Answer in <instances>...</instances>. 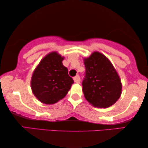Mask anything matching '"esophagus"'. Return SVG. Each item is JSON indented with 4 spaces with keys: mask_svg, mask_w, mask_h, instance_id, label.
<instances>
[{
    "mask_svg": "<svg viewBox=\"0 0 148 148\" xmlns=\"http://www.w3.org/2000/svg\"><path fill=\"white\" fill-rule=\"evenodd\" d=\"M74 82H75V83H79L80 81V76H78V75L76 76L75 77H74Z\"/></svg>",
    "mask_w": 148,
    "mask_h": 148,
    "instance_id": "34e87169",
    "label": "esophagus"
}]
</instances>
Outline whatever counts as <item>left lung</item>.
Returning a JSON list of instances; mask_svg holds the SVG:
<instances>
[{
    "label": "left lung",
    "mask_w": 148,
    "mask_h": 148,
    "mask_svg": "<svg viewBox=\"0 0 148 148\" xmlns=\"http://www.w3.org/2000/svg\"><path fill=\"white\" fill-rule=\"evenodd\" d=\"M85 72L82 85L86 100L98 108H108L121 93L120 79L105 56L95 52L85 59Z\"/></svg>",
    "instance_id": "1"
}]
</instances>
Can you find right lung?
Instances as JSON below:
<instances>
[{
    "instance_id": "1",
    "label": "right lung",
    "mask_w": 148,
    "mask_h": 148,
    "mask_svg": "<svg viewBox=\"0 0 148 148\" xmlns=\"http://www.w3.org/2000/svg\"><path fill=\"white\" fill-rule=\"evenodd\" d=\"M63 60V57L57 52H51L41 61L33 72L31 89L42 103L55 104L63 99L74 83Z\"/></svg>"
}]
</instances>
